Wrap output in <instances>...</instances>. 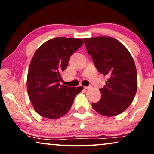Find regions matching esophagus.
Wrapping results in <instances>:
<instances>
[{
  "label": "esophagus",
  "mask_w": 154,
  "mask_h": 154,
  "mask_svg": "<svg viewBox=\"0 0 154 154\" xmlns=\"http://www.w3.org/2000/svg\"><path fill=\"white\" fill-rule=\"evenodd\" d=\"M92 88V86H88V87H84L85 89H91Z\"/></svg>",
  "instance_id": "esophagus-1"
}]
</instances>
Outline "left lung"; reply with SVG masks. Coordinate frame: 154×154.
<instances>
[{
  "label": "left lung",
  "instance_id": "left-lung-1",
  "mask_svg": "<svg viewBox=\"0 0 154 154\" xmlns=\"http://www.w3.org/2000/svg\"><path fill=\"white\" fill-rule=\"evenodd\" d=\"M88 54L100 73L109 76L101 89V98L92 103L103 116L118 115L132 103L137 88V70L127 48L116 39L100 36L84 38Z\"/></svg>",
  "mask_w": 154,
  "mask_h": 154
}]
</instances>
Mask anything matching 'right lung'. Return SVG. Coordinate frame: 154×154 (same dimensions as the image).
I'll return each mask as SVG.
<instances>
[{
  "mask_svg": "<svg viewBox=\"0 0 154 154\" xmlns=\"http://www.w3.org/2000/svg\"><path fill=\"white\" fill-rule=\"evenodd\" d=\"M82 44V39L59 37L48 40L35 51L28 69L26 88L33 108L40 116L58 119L71 109L81 91L59 82L70 56Z\"/></svg>",
  "mask_w": 154,
  "mask_h": 154,
  "instance_id": "right-lung-1",
  "label": "right lung"
}]
</instances>
